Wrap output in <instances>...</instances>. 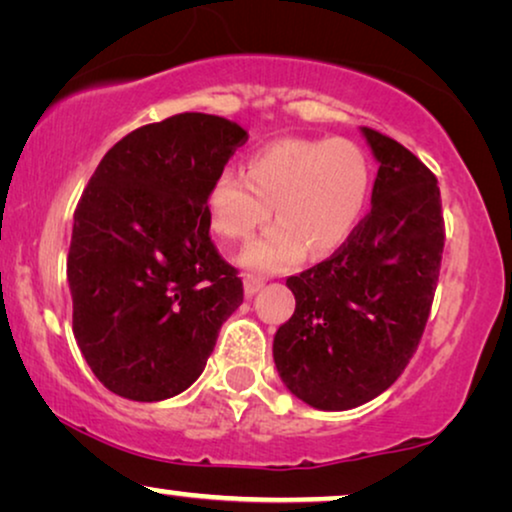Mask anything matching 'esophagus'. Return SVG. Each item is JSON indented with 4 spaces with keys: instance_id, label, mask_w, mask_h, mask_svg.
Returning a JSON list of instances; mask_svg holds the SVG:
<instances>
[{
    "instance_id": "34e87169",
    "label": "esophagus",
    "mask_w": 512,
    "mask_h": 512,
    "mask_svg": "<svg viewBox=\"0 0 512 512\" xmlns=\"http://www.w3.org/2000/svg\"><path fill=\"white\" fill-rule=\"evenodd\" d=\"M263 277H256V275H244V296L251 298L254 293H258L263 289Z\"/></svg>"
}]
</instances>
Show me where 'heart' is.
I'll return each instance as SVG.
<instances>
[{
  "mask_svg": "<svg viewBox=\"0 0 512 512\" xmlns=\"http://www.w3.org/2000/svg\"><path fill=\"white\" fill-rule=\"evenodd\" d=\"M370 195V165L349 139H277L247 160V174L223 167L209 181L205 205L223 240H247L270 219L277 223L249 244L240 263L261 272L289 270L307 249L326 256L359 226Z\"/></svg>",
  "mask_w": 512,
  "mask_h": 512,
  "instance_id": "1",
  "label": "heart"
}]
</instances>
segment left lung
I'll list each match as a JSON object with an SVG mask.
<instances>
[{"label": "left lung", "instance_id": "obj_1", "mask_svg": "<svg viewBox=\"0 0 512 512\" xmlns=\"http://www.w3.org/2000/svg\"><path fill=\"white\" fill-rule=\"evenodd\" d=\"M377 160L370 214L324 263L286 279L296 312L272 340L284 387L317 410H352L387 391L415 354L436 291L445 228L422 160L361 128Z\"/></svg>", "mask_w": 512, "mask_h": 512}]
</instances>
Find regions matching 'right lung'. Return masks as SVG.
<instances>
[{"mask_svg": "<svg viewBox=\"0 0 512 512\" xmlns=\"http://www.w3.org/2000/svg\"><path fill=\"white\" fill-rule=\"evenodd\" d=\"M240 123L179 114L104 153L74 212L67 282L74 338L109 391L165 401L198 380L242 279L209 240L205 195Z\"/></svg>", "mask_w": 512, "mask_h": 512, "instance_id": "1", "label": "right lung"}]
</instances>
